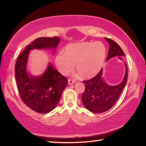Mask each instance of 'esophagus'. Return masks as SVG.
<instances>
[{
  "instance_id": "obj_1",
  "label": "esophagus",
  "mask_w": 146,
  "mask_h": 146,
  "mask_svg": "<svg viewBox=\"0 0 146 146\" xmlns=\"http://www.w3.org/2000/svg\"><path fill=\"white\" fill-rule=\"evenodd\" d=\"M75 82V80H74V79H71V78H69L68 79V84H73V83Z\"/></svg>"
}]
</instances>
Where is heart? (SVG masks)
Listing matches in <instances>:
<instances>
[{
	"label": "heart",
	"instance_id": "b5f03b06",
	"mask_svg": "<svg viewBox=\"0 0 146 146\" xmlns=\"http://www.w3.org/2000/svg\"><path fill=\"white\" fill-rule=\"evenodd\" d=\"M106 48L101 42H83L70 44L65 47L64 53L60 52L55 57L58 71L67 75L74 68L81 77H93L99 72L105 61Z\"/></svg>",
	"mask_w": 146,
	"mask_h": 146
}]
</instances>
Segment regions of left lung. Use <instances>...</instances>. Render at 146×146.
Wrapping results in <instances>:
<instances>
[{"instance_id":"left-lung-1","label":"left lung","mask_w":146,"mask_h":146,"mask_svg":"<svg viewBox=\"0 0 146 146\" xmlns=\"http://www.w3.org/2000/svg\"><path fill=\"white\" fill-rule=\"evenodd\" d=\"M110 44L107 60L115 56H118L122 60L124 53L118 44L110 38H105ZM125 63V62H124ZM125 65V73L122 82L116 86H110L102 77V69L95 77L88 80H84L85 91L82 95L84 106L89 111L94 113H101L111 108L127 83V68Z\"/></svg>"}]
</instances>
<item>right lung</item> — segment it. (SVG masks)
Wrapping results in <instances>:
<instances>
[{
    "label": "right lung",
    "mask_w": 146,
    "mask_h": 146,
    "mask_svg": "<svg viewBox=\"0 0 146 146\" xmlns=\"http://www.w3.org/2000/svg\"><path fill=\"white\" fill-rule=\"evenodd\" d=\"M60 42L57 36L36 38L20 54L15 64V79L22 100L35 111L45 114L58 104L68 79L55 70L51 63L42 75L35 76L26 70L29 51L32 49H55Z\"/></svg>",
    "instance_id": "right-lung-1"
}]
</instances>
